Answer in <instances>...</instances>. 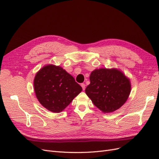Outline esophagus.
<instances>
[{
	"label": "esophagus",
	"instance_id": "obj_1",
	"mask_svg": "<svg viewBox=\"0 0 159 159\" xmlns=\"http://www.w3.org/2000/svg\"><path fill=\"white\" fill-rule=\"evenodd\" d=\"M81 88H82L83 90H85V84H81Z\"/></svg>",
	"mask_w": 159,
	"mask_h": 159
}]
</instances>
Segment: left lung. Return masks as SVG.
<instances>
[{
    "mask_svg": "<svg viewBox=\"0 0 159 159\" xmlns=\"http://www.w3.org/2000/svg\"><path fill=\"white\" fill-rule=\"evenodd\" d=\"M89 80L85 93L95 106L104 113L113 112L121 107L131 92L129 80L117 69L95 70Z\"/></svg>",
    "mask_w": 159,
    "mask_h": 159,
    "instance_id": "1",
    "label": "left lung"
}]
</instances>
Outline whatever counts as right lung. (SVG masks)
Listing matches in <instances>:
<instances>
[{
  "label": "right lung",
  "instance_id": "add662e5",
  "mask_svg": "<svg viewBox=\"0 0 159 159\" xmlns=\"http://www.w3.org/2000/svg\"><path fill=\"white\" fill-rule=\"evenodd\" d=\"M34 86L39 102L54 113L63 111L82 90L70 74L54 65L46 66L38 72Z\"/></svg>",
  "mask_w": 159,
  "mask_h": 159
}]
</instances>
